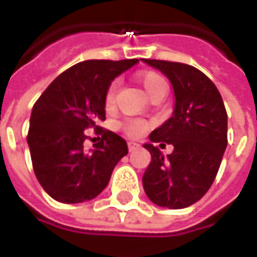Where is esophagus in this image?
I'll use <instances>...</instances> for the list:
<instances>
[{
	"label": "esophagus",
	"instance_id": "1",
	"mask_svg": "<svg viewBox=\"0 0 257 257\" xmlns=\"http://www.w3.org/2000/svg\"><path fill=\"white\" fill-rule=\"evenodd\" d=\"M128 149L129 151H135L139 149V145L138 143H135V142H128Z\"/></svg>",
	"mask_w": 257,
	"mask_h": 257
}]
</instances>
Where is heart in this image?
<instances>
[{
	"label": "heart",
	"instance_id": "1",
	"mask_svg": "<svg viewBox=\"0 0 257 257\" xmlns=\"http://www.w3.org/2000/svg\"><path fill=\"white\" fill-rule=\"evenodd\" d=\"M139 82L143 86V89L146 90V93L149 95L150 99H153L154 96L160 95V93H167L168 85L167 81L164 79L161 74L156 73V71H143L138 75ZM114 93H115V84H112L106 95V103L107 106H110L114 100ZM121 128L125 134H128L129 136L138 138L140 135H143L149 128V123L143 121V119H138V118H131L126 119L121 123Z\"/></svg>",
	"mask_w": 257,
	"mask_h": 257
}]
</instances>
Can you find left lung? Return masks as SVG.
<instances>
[{"label": "left lung", "mask_w": 257, "mask_h": 257, "mask_svg": "<svg viewBox=\"0 0 257 257\" xmlns=\"http://www.w3.org/2000/svg\"><path fill=\"white\" fill-rule=\"evenodd\" d=\"M143 62L167 75L175 93L172 117L143 146L151 154L143 187L158 206L187 208L206 194L220 168L227 147L226 108L215 84L198 68L167 60ZM160 141L174 146L167 157L152 145Z\"/></svg>", "instance_id": "left-lung-1"}]
</instances>
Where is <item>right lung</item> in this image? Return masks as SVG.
Wrapping results in <instances>:
<instances>
[{
	"mask_svg": "<svg viewBox=\"0 0 257 257\" xmlns=\"http://www.w3.org/2000/svg\"><path fill=\"white\" fill-rule=\"evenodd\" d=\"M85 60L53 79L33 107L27 143L34 173L53 199L63 204L90 201L106 189L112 169L128 154L126 142L99 126L106 119L111 81L138 63ZM95 127L102 140L86 153L84 131Z\"/></svg>",
	"mask_w": 257,
	"mask_h": 257,
	"instance_id": "add662e5",
	"label": "right lung"
}]
</instances>
